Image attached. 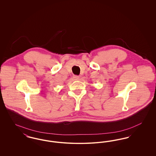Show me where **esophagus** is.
<instances>
[{
	"mask_svg": "<svg viewBox=\"0 0 156 156\" xmlns=\"http://www.w3.org/2000/svg\"><path fill=\"white\" fill-rule=\"evenodd\" d=\"M73 78H74L75 80H80V76H77V75H74Z\"/></svg>",
	"mask_w": 156,
	"mask_h": 156,
	"instance_id": "1",
	"label": "esophagus"
}]
</instances>
